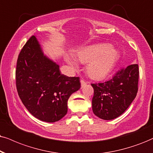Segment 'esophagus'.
I'll return each instance as SVG.
<instances>
[{
  "mask_svg": "<svg viewBox=\"0 0 153 153\" xmlns=\"http://www.w3.org/2000/svg\"><path fill=\"white\" fill-rule=\"evenodd\" d=\"M80 83H81V87H82V88L85 87L87 84H88V82H85L84 80H80Z\"/></svg>",
  "mask_w": 153,
  "mask_h": 153,
  "instance_id": "esophagus-1",
  "label": "esophagus"
}]
</instances>
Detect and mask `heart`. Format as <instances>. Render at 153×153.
I'll list each match as a JSON object with an SVG mask.
<instances>
[{
    "instance_id": "b5f03b06",
    "label": "heart",
    "mask_w": 153,
    "mask_h": 153,
    "mask_svg": "<svg viewBox=\"0 0 153 153\" xmlns=\"http://www.w3.org/2000/svg\"><path fill=\"white\" fill-rule=\"evenodd\" d=\"M79 61L88 63L86 71L90 78L101 80L109 74L118 59V52L107 44H97L80 50L77 53ZM67 62L73 68L78 63L73 57L66 56Z\"/></svg>"
}]
</instances>
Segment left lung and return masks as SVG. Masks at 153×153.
Instances as JSON below:
<instances>
[{
  "mask_svg": "<svg viewBox=\"0 0 153 153\" xmlns=\"http://www.w3.org/2000/svg\"><path fill=\"white\" fill-rule=\"evenodd\" d=\"M138 64L119 70L110 80L92 83V111L97 117L111 120L121 115L136 97L138 89Z\"/></svg>",
  "mask_w": 153,
  "mask_h": 153,
  "instance_id": "left-lung-1",
  "label": "left lung"
}]
</instances>
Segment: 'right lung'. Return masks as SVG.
<instances>
[{"label": "right lung", "mask_w": 153, "mask_h": 153, "mask_svg": "<svg viewBox=\"0 0 153 153\" xmlns=\"http://www.w3.org/2000/svg\"><path fill=\"white\" fill-rule=\"evenodd\" d=\"M17 93L36 119L56 122L67 114L68 100L80 88L79 77L62 75L59 65L44 56L34 36L19 53L15 70Z\"/></svg>", "instance_id": "1"}]
</instances>
